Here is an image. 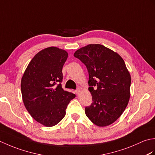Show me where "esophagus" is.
<instances>
[{"instance_id":"34e87169","label":"esophagus","mask_w":155,"mask_h":155,"mask_svg":"<svg viewBox=\"0 0 155 155\" xmlns=\"http://www.w3.org/2000/svg\"><path fill=\"white\" fill-rule=\"evenodd\" d=\"M80 91H81L80 88H77V90H75V93L77 94H79V93H80Z\"/></svg>"}]
</instances>
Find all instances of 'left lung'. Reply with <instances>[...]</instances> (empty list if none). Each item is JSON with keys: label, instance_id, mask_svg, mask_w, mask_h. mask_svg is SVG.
I'll use <instances>...</instances> for the list:
<instances>
[{"label": "left lung", "instance_id": "left-lung-1", "mask_svg": "<svg viewBox=\"0 0 155 155\" xmlns=\"http://www.w3.org/2000/svg\"><path fill=\"white\" fill-rule=\"evenodd\" d=\"M74 57L86 66L92 104L85 107L87 117L98 127L116 121L126 108L130 98L131 78L120 56L104 46L88 45Z\"/></svg>", "mask_w": 155, "mask_h": 155}]
</instances>
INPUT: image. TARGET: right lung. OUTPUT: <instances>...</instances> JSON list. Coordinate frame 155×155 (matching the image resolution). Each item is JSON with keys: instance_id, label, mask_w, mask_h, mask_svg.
I'll return each instance as SVG.
<instances>
[{"instance_id": "right-lung-1", "label": "right lung", "mask_w": 155, "mask_h": 155, "mask_svg": "<svg viewBox=\"0 0 155 155\" xmlns=\"http://www.w3.org/2000/svg\"><path fill=\"white\" fill-rule=\"evenodd\" d=\"M67 51L48 47L38 52L26 68L21 80L22 101L31 117L45 127L57 124L75 94L64 91L62 69Z\"/></svg>"}]
</instances>
